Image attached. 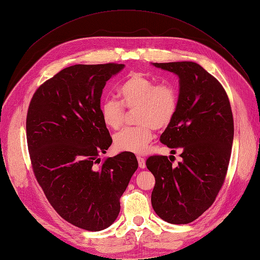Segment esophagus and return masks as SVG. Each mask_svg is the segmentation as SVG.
I'll return each instance as SVG.
<instances>
[{"mask_svg":"<svg viewBox=\"0 0 260 260\" xmlns=\"http://www.w3.org/2000/svg\"><path fill=\"white\" fill-rule=\"evenodd\" d=\"M137 159H138V162H139V167L140 168H145L146 165H145V159L143 158V157L138 156Z\"/></svg>","mask_w":260,"mask_h":260,"instance_id":"34e87169","label":"esophagus"}]
</instances>
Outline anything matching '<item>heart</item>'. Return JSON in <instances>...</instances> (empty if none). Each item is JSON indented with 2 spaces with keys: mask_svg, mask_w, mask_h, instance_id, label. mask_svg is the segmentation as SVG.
Here are the masks:
<instances>
[{
  "mask_svg": "<svg viewBox=\"0 0 260 260\" xmlns=\"http://www.w3.org/2000/svg\"><path fill=\"white\" fill-rule=\"evenodd\" d=\"M120 102L106 99L101 103L102 121L108 129H119L124 120V108L136 109V127L125 128L114 137V145L119 152L144 154L154 137V129L167 128L175 119L179 96L176 86L159 82L142 74L129 75L119 86Z\"/></svg>",
  "mask_w": 260,
  "mask_h": 260,
  "instance_id": "obj_1",
  "label": "heart"
}]
</instances>
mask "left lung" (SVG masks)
Returning a JSON list of instances; mask_svg holds the SVG:
<instances>
[{
    "instance_id": "obj_1",
    "label": "left lung",
    "mask_w": 260,
    "mask_h": 260,
    "mask_svg": "<svg viewBox=\"0 0 260 260\" xmlns=\"http://www.w3.org/2000/svg\"><path fill=\"white\" fill-rule=\"evenodd\" d=\"M153 65L179 77L178 111L160 142L171 152L182 149V161L175 166L170 157L161 155L146 159L155 177L152 206L165 221L185 224L212 205L223 185L233 142V115L221 83L199 64Z\"/></svg>"
}]
</instances>
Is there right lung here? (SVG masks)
Wrapping results in <instances>:
<instances>
[{"mask_svg":"<svg viewBox=\"0 0 260 260\" xmlns=\"http://www.w3.org/2000/svg\"><path fill=\"white\" fill-rule=\"evenodd\" d=\"M122 68L67 67L39 86L28 107L27 143L38 183L62 219L88 231L115 221L138 169L133 153L100 158L113 142L100 114L102 92Z\"/></svg>","mask_w":260,"mask_h":260,"instance_id":"right-lung-1","label":"right lung"}]
</instances>
